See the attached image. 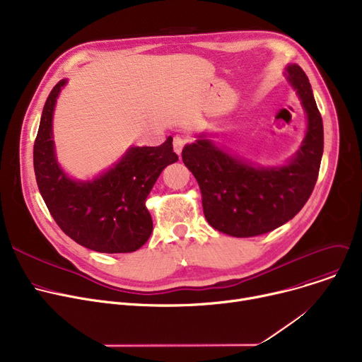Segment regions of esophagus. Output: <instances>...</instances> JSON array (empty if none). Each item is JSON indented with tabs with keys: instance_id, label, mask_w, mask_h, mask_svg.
I'll use <instances>...</instances> for the list:
<instances>
[{
	"instance_id": "esophagus-1",
	"label": "esophagus",
	"mask_w": 362,
	"mask_h": 362,
	"mask_svg": "<svg viewBox=\"0 0 362 362\" xmlns=\"http://www.w3.org/2000/svg\"><path fill=\"white\" fill-rule=\"evenodd\" d=\"M185 145H186V139H185V138H182V136H175V139H173V146H175V151H176L177 156L182 154V149H183Z\"/></svg>"
}]
</instances>
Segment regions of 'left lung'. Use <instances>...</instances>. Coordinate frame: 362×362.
<instances>
[{
	"mask_svg": "<svg viewBox=\"0 0 362 362\" xmlns=\"http://www.w3.org/2000/svg\"><path fill=\"white\" fill-rule=\"evenodd\" d=\"M286 70L308 116L307 136L291 164L254 168L210 139H198L182 151L185 165L199 185L206 221L226 235L250 238L272 232L292 220L313 194L325 145L322 120L307 74L298 64Z\"/></svg>",
	"mask_w": 362,
	"mask_h": 362,
	"instance_id": "8db88e82",
	"label": "left lung"
}]
</instances>
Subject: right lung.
<instances>
[{"label": "right lung", "instance_id": "1", "mask_svg": "<svg viewBox=\"0 0 362 362\" xmlns=\"http://www.w3.org/2000/svg\"><path fill=\"white\" fill-rule=\"evenodd\" d=\"M66 81L49 92L33 145L36 183L52 218L76 243L105 254L133 252L152 233L145 205L161 171L179 160L173 138L160 146H133L93 182H74L59 167L52 142V112Z\"/></svg>", "mask_w": 362, "mask_h": 362}]
</instances>
